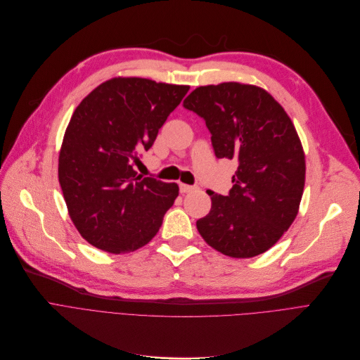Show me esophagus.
Segmentation results:
<instances>
[{
	"instance_id": "1",
	"label": "esophagus",
	"mask_w": 360,
	"mask_h": 360,
	"mask_svg": "<svg viewBox=\"0 0 360 360\" xmlns=\"http://www.w3.org/2000/svg\"><path fill=\"white\" fill-rule=\"evenodd\" d=\"M193 191H196V186L180 183V192H181V193H189V192H193Z\"/></svg>"
}]
</instances>
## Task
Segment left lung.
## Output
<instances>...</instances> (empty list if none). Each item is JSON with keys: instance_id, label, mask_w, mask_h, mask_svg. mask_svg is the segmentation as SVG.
Wrapping results in <instances>:
<instances>
[{"instance_id": "obj_1", "label": "left lung", "mask_w": 360, "mask_h": 360, "mask_svg": "<svg viewBox=\"0 0 360 360\" xmlns=\"http://www.w3.org/2000/svg\"><path fill=\"white\" fill-rule=\"evenodd\" d=\"M184 108L205 120L217 158L237 160L227 196L207 191L211 211L196 221L211 248L253 258L295 221L304 187V152L284 108L265 89L238 82L196 88Z\"/></svg>"}]
</instances>
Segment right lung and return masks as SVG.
Returning <instances> with one entry per match:
<instances>
[{"label": "right lung", "instance_id": "obj_1", "mask_svg": "<svg viewBox=\"0 0 360 360\" xmlns=\"http://www.w3.org/2000/svg\"><path fill=\"white\" fill-rule=\"evenodd\" d=\"M189 89L142 77H112L75 110L60 149L58 181L68 215L92 246L127 253L158 233L179 186L143 179L134 164Z\"/></svg>", "mask_w": 360, "mask_h": 360}]
</instances>
